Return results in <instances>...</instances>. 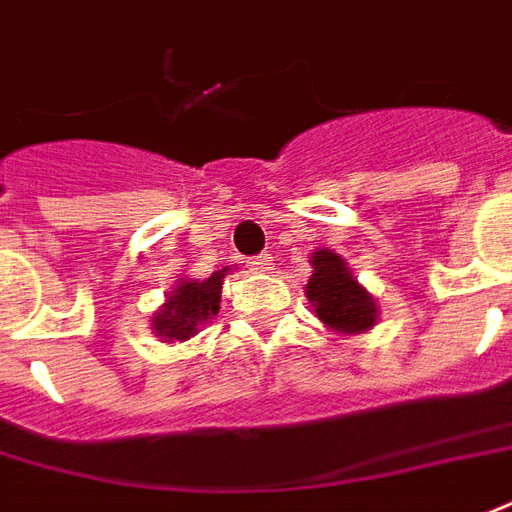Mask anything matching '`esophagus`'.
<instances>
[{
  "instance_id": "obj_1",
  "label": "esophagus",
  "mask_w": 512,
  "mask_h": 512,
  "mask_svg": "<svg viewBox=\"0 0 512 512\" xmlns=\"http://www.w3.org/2000/svg\"><path fill=\"white\" fill-rule=\"evenodd\" d=\"M248 267H251V272H259V275L270 272L272 270V253H259V256H253V259H248Z\"/></svg>"
}]
</instances>
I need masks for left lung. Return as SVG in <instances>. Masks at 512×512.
Returning <instances> with one entry per match:
<instances>
[{"label":"left lung","instance_id":"1","mask_svg":"<svg viewBox=\"0 0 512 512\" xmlns=\"http://www.w3.org/2000/svg\"><path fill=\"white\" fill-rule=\"evenodd\" d=\"M313 275L307 280V299L315 315L337 334H361L378 321V305L367 288L353 278L340 256L321 248L310 256Z\"/></svg>","mask_w":512,"mask_h":512}]
</instances>
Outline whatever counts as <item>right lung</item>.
Listing matches in <instances>:
<instances>
[{
    "label": "right lung",
    "instance_id": "add662e5",
    "mask_svg": "<svg viewBox=\"0 0 512 512\" xmlns=\"http://www.w3.org/2000/svg\"><path fill=\"white\" fill-rule=\"evenodd\" d=\"M229 275V267L215 270L207 280H180L175 291H169L167 302L159 313H153V334L164 343H183L202 329L221 302V286Z\"/></svg>",
    "mask_w": 512,
    "mask_h": 512
}]
</instances>
